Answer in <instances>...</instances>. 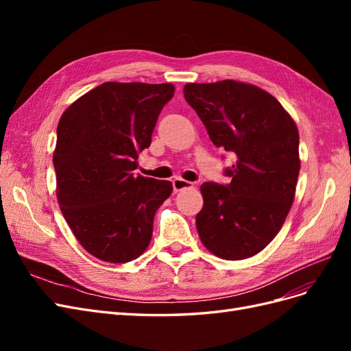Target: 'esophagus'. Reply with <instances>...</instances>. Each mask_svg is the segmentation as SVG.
Here are the masks:
<instances>
[{"mask_svg":"<svg viewBox=\"0 0 351 351\" xmlns=\"http://www.w3.org/2000/svg\"><path fill=\"white\" fill-rule=\"evenodd\" d=\"M190 187H193V184L190 183V182H187V180H184V178L177 177V178L173 180V189H174V192H182V190L190 189Z\"/></svg>","mask_w":351,"mask_h":351,"instance_id":"obj_1","label":"esophagus"}]
</instances>
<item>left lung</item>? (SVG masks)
<instances>
[{"label":"left lung","mask_w":351,"mask_h":351,"mask_svg":"<svg viewBox=\"0 0 351 351\" xmlns=\"http://www.w3.org/2000/svg\"><path fill=\"white\" fill-rule=\"evenodd\" d=\"M184 98L212 143L236 155L228 184L200 186L196 228L204 246L226 261L263 250L278 234L300 171L299 130L271 93L236 80L187 83Z\"/></svg>","instance_id":"8db88e82"}]
</instances>
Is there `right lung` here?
Listing matches in <instances>:
<instances>
[{
  "label": "right lung",
  "mask_w": 351,
  "mask_h": 351,
  "mask_svg": "<svg viewBox=\"0 0 351 351\" xmlns=\"http://www.w3.org/2000/svg\"><path fill=\"white\" fill-rule=\"evenodd\" d=\"M173 95L171 83L105 82L61 115L52 159L57 199L73 234L95 258L125 263L149 246L155 212L173 184L133 169Z\"/></svg>",
  "instance_id": "1"
}]
</instances>
